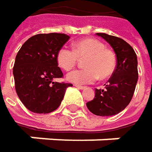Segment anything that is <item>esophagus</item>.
I'll return each instance as SVG.
<instances>
[{
  "instance_id": "obj_1",
  "label": "esophagus",
  "mask_w": 152,
  "mask_h": 152,
  "mask_svg": "<svg viewBox=\"0 0 152 152\" xmlns=\"http://www.w3.org/2000/svg\"><path fill=\"white\" fill-rule=\"evenodd\" d=\"M75 86H76L77 89H79V90H84L86 87H84V86H80V85H78V84H75Z\"/></svg>"
}]
</instances>
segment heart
Wrapping results in <instances>:
<instances>
[{"instance_id": "heart-1", "label": "heart", "mask_w": 152, "mask_h": 152, "mask_svg": "<svg viewBox=\"0 0 152 152\" xmlns=\"http://www.w3.org/2000/svg\"><path fill=\"white\" fill-rule=\"evenodd\" d=\"M86 69L74 70L67 75V80L76 84L91 83L99 77L105 80L112 76L116 69L117 59L113 51L96 39H83L74 43L73 50L63 46L56 55L58 65L64 70L75 68L78 58H85Z\"/></svg>"}]
</instances>
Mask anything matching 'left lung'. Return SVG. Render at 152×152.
Returning a JSON list of instances; mask_svg holds the SVG:
<instances>
[{"instance_id":"1","label":"left lung","mask_w":152,"mask_h":152,"mask_svg":"<svg viewBox=\"0 0 152 152\" xmlns=\"http://www.w3.org/2000/svg\"><path fill=\"white\" fill-rule=\"evenodd\" d=\"M113 47L117 59L116 69L108 80L105 90H95V97L86 103L88 109L99 116H113L124 110L135 92L138 71L134 49L122 39L97 33Z\"/></svg>"}]
</instances>
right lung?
<instances>
[{"label": "right lung", "mask_w": 152, "mask_h": 152, "mask_svg": "<svg viewBox=\"0 0 152 152\" xmlns=\"http://www.w3.org/2000/svg\"><path fill=\"white\" fill-rule=\"evenodd\" d=\"M69 39L62 33L37 34L18 51L13 68L15 91L24 106L36 113H48L61 105L71 83L53 82L63 74L58 67V51Z\"/></svg>", "instance_id": "obj_1"}]
</instances>
